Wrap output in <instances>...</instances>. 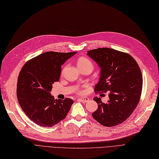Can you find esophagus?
Returning a JSON list of instances; mask_svg holds the SVG:
<instances>
[{
  "mask_svg": "<svg viewBox=\"0 0 159 159\" xmlns=\"http://www.w3.org/2000/svg\"><path fill=\"white\" fill-rule=\"evenodd\" d=\"M78 100H79V101H80V102H83V103H87L88 101H89V98H79Z\"/></svg>",
  "mask_w": 159,
  "mask_h": 159,
  "instance_id": "1",
  "label": "esophagus"
}]
</instances>
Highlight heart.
<instances>
[{
  "label": "heart",
  "mask_w": 159,
  "mask_h": 159,
  "mask_svg": "<svg viewBox=\"0 0 159 159\" xmlns=\"http://www.w3.org/2000/svg\"><path fill=\"white\" fill-rule=\"evenodd\" d=\"M78 66L79 67V68H91V70H93V63L92 62L90 59L88 58V57H81L80 58L78 59ZM79 93H81L82 91L79 90L78 91Z\"/></svg>",
  "instance_id": "b5f03b06"
}]
</instances>
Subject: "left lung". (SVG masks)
Instances as JSON below:
<instances>
[{
    "label": "left lung",
    "mask_w": 159,
    "mask_h": 159,
    "mask_svg": "<svg viewBox=\"0 0 159 159\" xmlns=\"http://www.w3.org/2000/svg\"><path fill=\"white\" fill-rule=\"evenodd\" d=\"M88 55L101 68L95 92L109 91V100L106 103L100 98H94L98 108L92 116L103 126H117L129 117L140 100L143 88L140 68L127 53L108 48L89 50Z\"/></svg>",
    "instance_id": "left-lung-1"
}]
</instances>
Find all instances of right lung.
I'll return each mask as SVG.
<instances>
[{
	"label": "right lung",
	"mask_w": 159,
	"mask_h": 159,
	"mask_svg": "<svg viewBox=\"0 0 159 159\" xmlns=\"http://www.w3.org/2000/svg\"><path fill=\"white\" fill-rule=\"evenodd\" d=\"M76 52H47L28 60L18 77L16 94L22 109L38 125L51 127L65 119L74 103L70 98L55 99L52 84L58 81L61 66Z\"/></svg>",
	"instance_id": "1"
}]
</instances>
